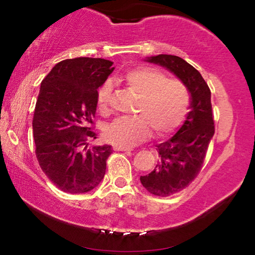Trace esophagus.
<instances>
[{"mask_svg":"<svg viewBox=\"0 0 255 255\" xmlns=\"http://www.w3.org/2000/svg\"><path fill=\"white\" fill-rule=\"evenodd\" d=\"M114 149L115 151H132L131 147H125V146H120V145L114 146Z\"/></svg>","mask_w":255,"mask_h":255,"instance_id":"34e87169","label":"esophagus"}]
</instances>
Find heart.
Instances as JSON below:
<instances>
[{
	"mask_svg": "<svg viewBox=\"0 0 255 255\" xmlns=\"http://www.w3.org/2000/svg\"><path fill=\"white\" fill-rule=\"evenodd\" d=\"M127 86L140 97L137 117L118 118L106 128V138L115 145L131 147L144 140L151 128L158 137L176 130L186 120L190 106V93L186 83L154 67L140 66L123 76ZM111 85L106 82L97 92V108L106 113L111 99Z\"/></svg>",
	"mask_w": 255,
	"mask_h": 255,
	"instance_id": "heart-1",
	"label": "heart"
}]
</instances>
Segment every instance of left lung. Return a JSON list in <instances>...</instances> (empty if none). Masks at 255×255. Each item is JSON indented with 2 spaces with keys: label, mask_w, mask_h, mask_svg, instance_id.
<instances>
[{
  "label": "left lung",
  "mask_w": 255,
  "mask_h": 255,
  "mask_svg": "<svg viewBox=\"0 0 255 255\" xmlns=\"http://www.w3.org/2000/svg\"><path fill=\"white\" fill-rule=\"evenodd\" d=\"M146 61L174 73L186 83L190 93L187 120L172 138L156 146L160 160L154 170L140 176V182L148 193L166 197L187 188L201 172L215 133L211 92L201 73L182 58L159 54Z\"/></svg>",
  "instance_id": "obj_1"
}]
</instances>
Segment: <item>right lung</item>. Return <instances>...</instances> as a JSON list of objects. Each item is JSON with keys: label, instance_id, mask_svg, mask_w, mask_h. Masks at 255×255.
Returning a JSON list of instances; mask_svg holds the SVG:
<instances>
[{"label": "right lung", "instance_id": "obj_1", "mask_svg": "<svg viewBox=\"0 0 255 255\" xmlns=\"http://www.w3.org/2000/svg\"><path fill=\"white\" fill-rule=\"evenodd\" d=\"M101 58L58 62L43 81L32 128L40 168L59 189L69 194L93 190L103 180L110 145L89 147L97 89L114 71Z\"/></svg>", "mask_w": 255, "mask_h": 255}]
</instances>
